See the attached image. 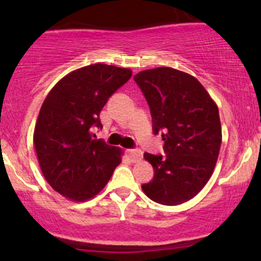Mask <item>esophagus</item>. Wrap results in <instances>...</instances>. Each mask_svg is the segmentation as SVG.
<instances>
[{"label": "esophagus", "instance_id": "esophagus-1", "mask_svg": "<svg viewBox=\"0 0 261 261\" xmlns=\"http://www.w3.org/2000/svg\"><path fill=\"white\" fill-rule=\"evenodd\" d=\"M126 153L128 155L130 160H133L134 162L140 161L142 158V152L140 149H126Z\"/></svg>", "mask_w": 261, "mask_h": 261}]
</instances>
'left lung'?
Wrapping results in <instances>:
<instances>
[{
	"label": "left lung",
	"mask_w": 261,
	"mask_h": 261,
	"mask_svg": "<svg viewBox=\"0 0 261 261\" xmlns=\"http://www.w3.org/2000/svg\"><path fill=\"white\" fill-rule=\"evenodd\" d=\"M161 134L166 154L145 152L153 179L143 193L162 205H180L200 193L214 172L222 142L220 114L195 77L170 67L141 71L134 77Z\"/></svg>",
	"instance_id": "left-lung-1"
}]
</instances>
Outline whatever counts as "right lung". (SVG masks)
<instances>
[{
  "instance_id": "1",
  "label": "right lung",
  "mask_w": 261,
  "mask_h": 261,
  "mask_svg": "<svg viewBox=\"0 0 261 261\" xmlns=\"http://www.w3.org/2000/svg\"><path fill=\"white\" fill-rule=\"evenodd\" d=\"M133 76L128 68L94 64L68 73L45 98L34 130L41 172L73 201L97 195L121 162L116 147L95 140L108 99Z\"/></svg>"
}]
</instances>
